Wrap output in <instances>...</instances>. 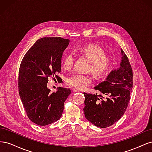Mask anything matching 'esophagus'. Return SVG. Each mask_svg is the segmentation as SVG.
I'll return each instance as SVG.
<instances>
[{"mask_svg": "<svg viewBox=\"0 0 152 152\" xmlns=\"http://www.w3.org/2000/svg\"><path fill=\"white\" fill-rule=\"evenodd\" d=\"M73 92H75V93H77V92H80V91H79V90L76 89H73Z\"/></svg>", "mask_w": 152, "mask_h": 152, "instance_id": "obj_1", "label": "esophagus"}]
</instances>
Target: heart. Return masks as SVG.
<instances>
[{
    "instance_id": "heart-1",
    "label": "heart",
    "mask_w": 152,
    "mask_h": 152,
    "mask_svg": "<svg viewBox=\"0 0 152 152\" xmlns=\"http://www.w3.org/2000/svg\"><path fill=\"white\" fill-rule=\"evenodd\" d=\"M77 52L90 61L87 71L91 72L96 79H102L111 70L112 59L106 54L104 50L99 45L90 44L77 49ZM74 57L72 53L66 54L63 58L61 67L64 70H70L74 64ZM93 82L91 74H75L68 77L66 83L78 89H84Z\"/></svg>"
}]
</instances>
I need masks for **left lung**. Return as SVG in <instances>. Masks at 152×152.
<instances>
[{
	"label": "left lung",
	"mask_w": 152,
	"mask_h": 152,
	"mask_svg": "<svg viewBox=\"0 0 152 152\" xmlns=\"http://www.w3.org/2000/svg\"><path fill=\"white\" fill-rule=\"evenodd\" d=\"M121 53L120 68L111 72L107 79L94 88L99 91L101 94L84 93L85 117L100 128L110 127L118 121L125 113L131 99L133 86L132 69L122 49Z\"/></svg>",
	"instance_id": "obj_1"
}]
</instances>
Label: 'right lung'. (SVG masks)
<instances>
[{
  "mask_svg": "<svg viewBox=\"0 0 152 152\" xmlns=\"http://www.w3.org/2000/svg\"><path fill=\"white\" fill-rule=\"evenodd\" d=\"M69 39L61 37L39 39L23 58L18 73V91L27 116L34 123L44 126L61 117L64 103L71 94L70 88L60 87L50 93V77L61 79V59Z\"/></svg>",
  "mask_w": 152,
  "mask_h": 152,
  "instance_id": "obj_1",
  "label": "right lung"
}]
</instances>
